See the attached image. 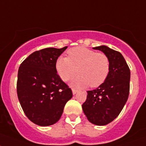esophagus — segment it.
<instances>
[{
    "instance_id": "1",
    "label": "esophagus",
    "mask_w": 146,
    "mask_h": 146,
    "mask_svg": "<svg viewBox=\"0 0 146 146\" xmlns=\"http://www.w3.org/2000/svg\"><path fill=\"white\" fill-rule=\"evenodd\" d=\"M78 92V90H74V89H72V94H73V95H75V94L77 93Z\"/></svg>"
}]
</instances>
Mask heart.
Wrapping results in <instances>:
<instances>
[{
  "label": "heart",
  "mask_w": 146,
  "mask_h": 146,
  "mask_svg": "<svg viewBox=\"0 0 146 146\" xmlns=\"http://www.w3.org/2000/svg\"><path fill=\"white\" fill-rule=\"evenodd\" d=\"M68 57L60 56L55 64L56 72L63 81H68L78 72L71 82L74 87H98L105 81L110 72V62L104 54L84 47L68 50Z\"/></svg>",
  "instance_id": "obj_1"
}]
</instances>
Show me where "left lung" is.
Instances as JSON below:
<instances>
[{
    "mask_svg": "<svg viewBox=\"0 0 146 146\" xmlns=\"http://www.w3.org/2000/svg\"><path fill=\"white\" fill-rule=\"evenodd\" d=\"M105 54L110 62L108 78L96 90L87 91L83 111L89 121L106 125L121 113L129 96L131 72L125 58L119 51L105 45L93 48Z\"/></svg>",
    "mask_w": 146,
    "mask_h": 146,
    "instance_id": "left-lung-1",
    "label": "left lung"
}]
</instances>
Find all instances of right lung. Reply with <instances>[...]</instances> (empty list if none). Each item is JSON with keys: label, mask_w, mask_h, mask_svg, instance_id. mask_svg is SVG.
<instances>
[{"label": "right lung", "mask_w": 146, "mask_h": 146, "mask_svg": "<svg viewBox=\"0 0 146 146\" xmlns=\"http://www.w3.org/2000/svg\"><path fill=\"white\" fill-rule=\"evenodd\" d=\"M67 47L35 51L21 64L18 72L17 94L25 115L39 126L60 120L66 102L72 98L70 88L60 79L55 64Z\"/></svg>", "instance_id": "1"}]
</instances>
